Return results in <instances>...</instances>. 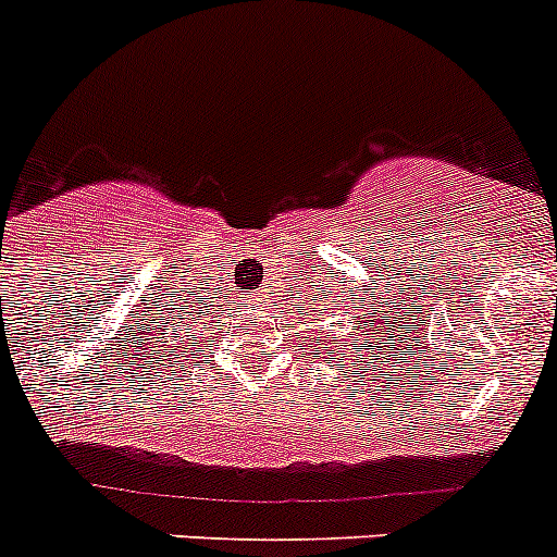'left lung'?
<instances>
[{
	"instance_id": "left-lung-1",
	"label": "left lung",
	"mask_w": 557,
	"mask_h": 557,
	"mask_svg": "<svg viewBox=\"0 0 557 557\" xmlns=\"http://www.w3.org/2000/svg\"><path fill=\"white\" fill-rule=\"evenodd\" d=\"M331 342H334V336H331ZM361 348H364V345H361Z\"/></svg>"
}]
</instances>
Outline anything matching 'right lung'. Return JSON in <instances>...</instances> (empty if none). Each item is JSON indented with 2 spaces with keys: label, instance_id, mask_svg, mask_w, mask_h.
Masks as SVG:
<instances>
[{
  "label": "right lung",
  "instance_id": "add662e5",
  "mask_svg": "<svg viewBox=\"0 0 557 557\" xmlns=\"http://www.w3.org/2000/svg\"><path fill=\"white\" fill-rule=\"evenodd\" d=\"M196 339H198V336H196V334H193V342H196Z\"/></svg>",
  "mask_w": 557,
  "mask_h": 557
}]
</instances>
